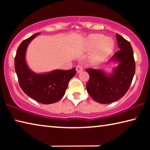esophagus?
Returning <instances> with one entry per match:
<instances>
[{"mask_svg":"<svg viewBox=\"0 0 150 150\" xmlns=\"http://www.w3.org/2000/svg\"><path fill=\"white\" fill-rule=\"evenodd\" d=\"M83 71V67L81 65H77V67H76V71H77V73L81 72Z\"/></svg>","mask_w":150,"mask_h":150,"instance_id":"1","label":"esophagus"}]
</instances>
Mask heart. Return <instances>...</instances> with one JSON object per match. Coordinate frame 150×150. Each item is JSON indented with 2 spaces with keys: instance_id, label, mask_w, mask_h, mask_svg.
<instances>
[{
  "instance_id": "obj_1",
  "label": "heart",
  "mask_w": 150,
  "mask_h": 150,
  "mask_svg": "<svg viewBox=\"0 0 150 150\" xmlns=\"http://www.w3.org/2000/svg\"><path fill=\"white\" fill-rule=\"evenodd\" d=\"M115 46V40L111 37H105L100 34H91L85 42V49L93 50L89 56V62L92 64L102 63L110 56Z\"/></svg>"
}]
</instances>
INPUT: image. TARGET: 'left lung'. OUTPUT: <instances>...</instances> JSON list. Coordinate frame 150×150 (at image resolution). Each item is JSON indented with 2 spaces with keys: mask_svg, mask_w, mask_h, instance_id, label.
I'll list each match as a JSON object with an SVG mask.
<instances>
[{
  "mask_svg": "<svg viewBox=\"0 0 150 150\" xmlns=\"http://www.w3.org/2000/svg\"><path fill=\"white\" fill-rule=\"evenodd\" d=\"M120 50L108 63H115L116 67L108 73L103 69H87L90 79L86 85L88 93L96 102L109 104L118 100L125 95L135 73V62L130 42L116 34Z\"/></svg>",
  "mask_w": 150,
  "mask_h": 150,
  "instance_id": "obj_1",
  "label": "left lung"
}]
</instances>
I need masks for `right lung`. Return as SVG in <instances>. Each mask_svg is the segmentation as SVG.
Wrapping results in <instances>:
<instances>
[{
  "instance_id": "add662e5",
  "label": "right lung",
  "mask_w": 150,
  "mask_h": 150,
  "mask_svg": "<svg viewBox=\"0 0 150 150\" xmlns=\"http://www.w3.org/2000/svg\"><path fill=\"white\" fill-rule=\"evenodd\" d=\"M40 34H35L20 44L14 59V67L20 86L24 92L38 102L48 105L56 103L63 97L69 81L75 75L76 71L73 68L38 73L30 69L26 59L27 48Z\"/></svg>"
}]
</instances>
